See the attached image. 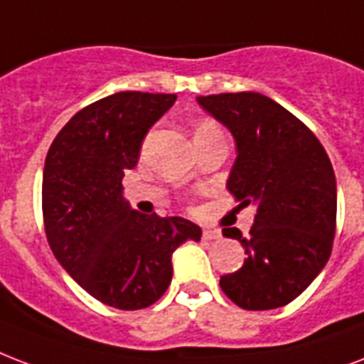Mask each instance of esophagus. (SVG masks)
I'll return each mask as SVG.
<instances>
[{"instance_id": "esophagus-1", "label": "esophagus", "mask_w": 364, "mask_h": 364, "mask_svg": "<svg viewBox=\"0 0 364 364\" xmlns=\"http://www.w3.org/2000/svg\"><path fill=\"white\" fill-rule=\"evenodd\" d=\"M202 238L204 240H218V238H221V231L219 229H204V232H202Z\"/></svg>"}]
</instances>
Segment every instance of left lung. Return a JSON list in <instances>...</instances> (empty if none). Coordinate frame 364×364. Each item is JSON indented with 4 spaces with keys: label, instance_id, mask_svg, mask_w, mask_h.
Instances as JSON below:
<instances>
[{
    "label": "left lung",
    "instance_id": "1",
    "mask_svg": "<svg viewBox=\"0 0 364 364\" xmlns=\"http://www.w3.org/2000/svg\"><path fill=\"white\" fill-rule=\"evenodd\" d=\"M232 133L237 160L227 181L240 208H257L250 235L237 227L244 265L219 287L248 311L296 299L324 269L336 232V177L315 133L273 99L242 91L196 99Z\"/></svg>",
    "mask_w": 364,
    "mask_h": 364
}]
</instances>
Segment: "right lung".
Listing matches in <instances>:
<instances>
[{
    "label": "right lung",
    "instance_id": "right-lung-1",
    "mask_svg": "<svg viewBox=\"0 0 364 364\" xmlns=\"http://www.w3.org/2000/svg\"><path fill=\"white\" fill-rule=\"evenodd\" d=\"M177 95L120 91L72 116L49 146L41 183L46 235L65 271L105 305L135 311L162 298L171 254L200 240L183 218L132 210L124 171L135 168L146 132Z\"/></svg>",
    "mask_w": 364,
    "mask_h": 364
}]
</instances>
